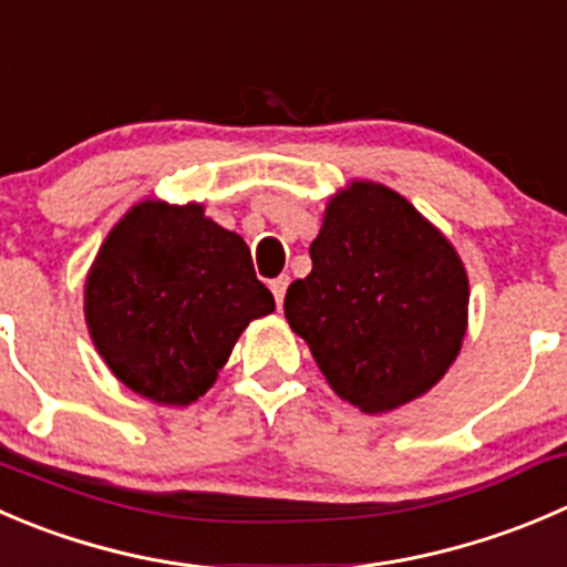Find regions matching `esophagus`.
<instances>
[{
  "mask_svg": "<svg viewBox=\"0 0 567 567\" xmlns=\"http://www.w3.org/2000/svg\"><path fill=\"white\" fill-rule=\"evenodd\" d=\"M288 285H290V277H288V274H282V277L271 279V293H274V299H277V307H282V301H285V290H288Z\"/></svg>",
  "mask_w": 567,
  "mask_h": 567,
  "instance_id": "1",
  "label": "esophagus"
}]
</instances>
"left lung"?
<instances>
[{
	"instance_id": "obj_1",
	"label": "left lung",
	"mask_w": 567,
	"mask_h": 567,
	"mask_svg": "<svg viewBox=\"0 0 567 567\" xmlns=\"http://www.w3.org/2000/svg\"><path fill=\"white\" fill-rule=\"evenodd\" d=\"M310 260L285 293V318L340 399L377 415L449 371L468 323V277L410 202L354 183L329 202Z\"/></svg>"
}]
</instances>
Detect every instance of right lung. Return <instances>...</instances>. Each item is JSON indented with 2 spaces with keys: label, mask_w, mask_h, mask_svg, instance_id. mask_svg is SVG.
Masks as SVG:
<instances>
[{
  "label": "right lung",
  "mask_w": 567,
  "mask_h": 567,
  "mask_svg": "<svg viewBox=\"0 0 567 567\" xmlns=\"http://www.w3.org/2000/svg\"><path fill=\"white\" fill-rule=\"evenodd\" d=\"M274 296L249 246L202 205L141 202L113 227L85 282V318L110 371L157 404H190L216 382Z\"/></svg>",
  "instance_id": "1"
}]
</instances>
